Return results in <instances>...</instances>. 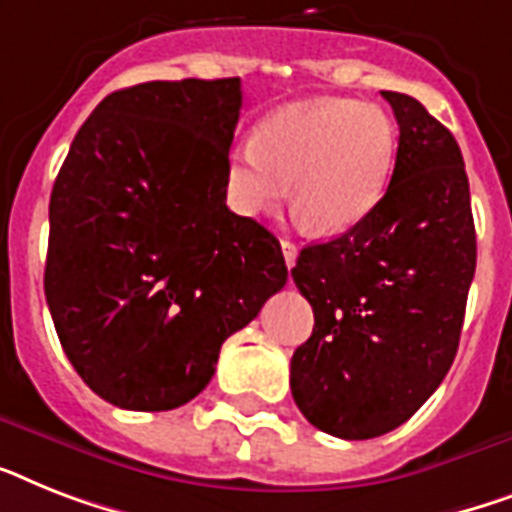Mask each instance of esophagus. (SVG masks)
<instances>
[{
  "label": "esophagus",
  "mask_w": 512,
  "mask_h": 512,
  "mask_svg": "<svg viewBox=\"0 0 512 512\" xmlns=\"http://www.w3.org/2000/svg\"><path fill=\"white\" fill-rule=\"evenodd\" d=\"M281 249H284V260L289 268H294V263H297V247H294L289 239H281Z\"/></svg>",
  "instance_id": "34e87169"
}]
</instances>
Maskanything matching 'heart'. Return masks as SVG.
<instances>
[{
	"instance_id": "heart-1",
	"label": "heart",
	"mask_w": 512,
	"mask_h": 512,
	"mask_svg": "<svg viewBox=\"0 0 512 512\" xmlns=\"http://www.w3.org/2000/svg\"><path fill=\"white\" fill-rule=\"evenodd\" d=\"M397 126L376 105L307 99L270 112L226 160V197L239 215L273 213L292 184V210L313 234L339 236L384 199Z\"/></svg>"
}]
</instances>
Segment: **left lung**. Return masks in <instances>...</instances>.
Here are the masks:
<instances>
[{"label":"left lung","mask_w":512,"mask_h":512,"mask_svg":"<svg viewBox=\"0 0 512 512\" xmlns=\"http://www.w3.org/2000/svg\"><path fill=\"white\" fill-rule=\"evenodd\" d=\"M400 126L384 199L292 268L313 336L292 357V394L315 429L373 439L397 429L450 371L476 270V228L455 136L418 99L381 91Z\"/></svg>","instance_id":"left-lung-1"}]
</instances>
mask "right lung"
Returning a JSON list of instances; mask_svg holds the SVG:
<instances>
[{"mask_svg":"<svg viewBox=\"0 0 512 512\" xmlns=\"http://www.w3.org/2000/svg\"><path fill=\"white\" fill-rule=\"evenodd\" d=\"M239 110V78L112 91L57 173L44 294L62 350L110 405L194 400L220 344L284 289L276 236L226 207Z\"/></svg>","mask_w":512,"mask_h":512,"instance_id":"add662e5","label":"right lung"}]
</instances>
